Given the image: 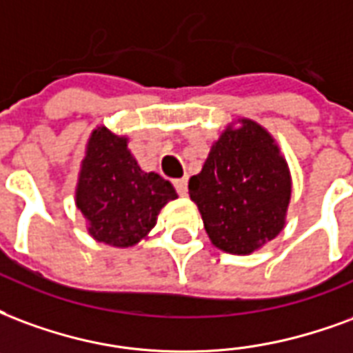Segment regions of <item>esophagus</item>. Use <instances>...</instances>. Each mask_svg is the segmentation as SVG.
Masks as SVG:
<instances>
[{
	"mask_svg": "<svg viewBox=\"0 0 353 353\" xmlns=\"http://www.w3.org/2000/svg\"><path fill=\"white\" fill-rule=\"evenodd\" d=\"M174 185H176V190L181 194V196H185L187 194V185H189V181H187V177H179V179H176L174 181Z\"/></svg>",
	"mask_w": 353,
	"mask_h": 353,
	"instance_id": "obj_1",
	"label": "esophagus"
}]
</instances>
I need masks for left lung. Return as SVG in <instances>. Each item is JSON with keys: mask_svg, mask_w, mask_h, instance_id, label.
Listing matches in <instances>:
<instances>
[{"mask_svg": "<svg viewBox=\"0 0 353 353\" xmlns=\"http://www.w3.org/2000/svg\"><path fill=\"white\" fill-rule=\"evenodd\" d=\"M189 194L216 249L245 256L286 226L292 174L270 130L239 117L211 143Z\"/></svg>", "mask_w": 353, "mask_h": 353, "instance_id": "8db88e82", "label": "left lung"}]
</instances>
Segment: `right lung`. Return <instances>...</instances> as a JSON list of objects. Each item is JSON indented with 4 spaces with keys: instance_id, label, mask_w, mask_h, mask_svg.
<instances>
[{
    "instance_id": "right-lung-1",
    "label": "right lung",
    "mask_w": 353,
    "mask_h": 353,
    "mask_svg": "<svg viewBox=\"0 0 353 353\" xmlns=\"http://www.w3.org/2000/svg\"><path fill=\"white\" fill-rule=\"evenodd\" d=\"M174 185L155 172H143L129 150V138L104 125L91 130L80 163L74 203L95 241L117 249L148 239Z\"/></svg>"
}]
</instances>
